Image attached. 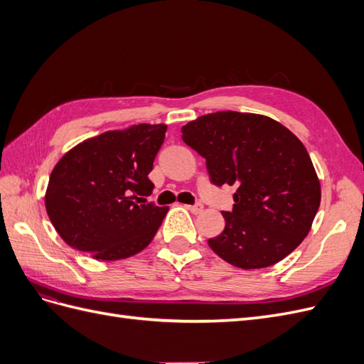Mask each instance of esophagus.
<instances>
[{
  "label": "esophagus",
  "mask_w": 364,
  "mask_h": 364,
  "mask_svg": "<svg viewBox=\"0 0 364 364\" xmlns=\"http://www.w3.org/2000/svg\"><path fill=\"white\" fill-rule=\"evenodd\" d=\"M186 208H188L193 214H200L203 211V205H200V203L193 205V206H186Z\"/></svg>",
  "instance_id": "obj_1"
}]
</instances>
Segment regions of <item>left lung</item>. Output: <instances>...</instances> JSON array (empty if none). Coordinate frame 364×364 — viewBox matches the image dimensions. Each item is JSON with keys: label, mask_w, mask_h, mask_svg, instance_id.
<instances>
[{"label": "left lung", "mask_w": 364, "mask_h": 364, "mask_svg": "<svg viewBox=\"0 0 364 364\" xmlns=\"http://www.w3.org/2000/svg\"><path fill=\"white\" fill-rule=\"evenodd\" d=\"M181 130L215 185H237L234 209L222 213L225 230L209 247L243 270L290 255L310 232L322 196L301 139L270 117L234 111L202 115Z\"/></svg>", "instance_id": "left-lung-1"}]
</instances>
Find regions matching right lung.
<instances>
[{"mask_svg": "<svg viewBox=\"0 0 364 364\" xmlns=\"http://www.w3.org/2000/svg\"><path fill=\"white\" fill-rule=\"evenodd\" d=\"M165 132L167 124H132L65 153L46 191L47 214L65 243L98 261L134 257L150 245L168 211L146 199Z\"/></svg>", "mask_w": 364, "mask_h": 364, "instance_id": "add662e5", "label": "right lung"}]
</instances>
